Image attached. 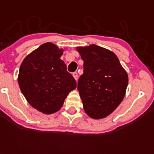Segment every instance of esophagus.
I'll return each instance as SVG.
<instances>
[{"label": "esophagus", "mask_w": 154, "mask_h": 154, "mask_svg": "<svg viewBox=\"0 0 154 154\" xmlns=\"http://www.w3.org/2000/svg\"><path fill=\"white\" fill-rule=\"evenodd\" d=\"M72 76H73V77H74V79L76 80V81L78 80V74H77V72H73V73H72Z\"/></svg>", "instance_id": "34e87169"}]
</instances>
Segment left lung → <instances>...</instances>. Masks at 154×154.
I'll use <instances>...</instances> for the list:
<instances>
[{
    "label": "left lung",
    "instance_id": "8db88e82",
    "mask_svg": "<svg viewBox=\"0 0 154 154\" xmlns=\"http://www.w3.org/2000/svg\"><path fill=\"white\" fill-rule=\"evenodd\" d=\"M84 60L77 89L86 114L105 118L124 98L129 77L114 53L96 45L76 48Z\"/></svg>",
    "mask_w": 154,
    "mask_h": 154
}]
</instances>
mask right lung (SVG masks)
Instances as JSON below:
<instances>
[{
    "mask_svg": "<svg viewBox=\"0 0 154 154\" xmlns=\"http://www.w3.org/2000/svg\"><path fill=\"white\" fill-rule=\"evenodd\" d=\"M64 49L47 42L29 53L18 74L20 91L32 107L45 114L57 112L77 83L60 59Z\"/></svg>",
    "mask_w": 154,
    "mask_h": 154,
    "instance_id": "right-lung-1",
    "label": "right lung"
}]
</instances>
